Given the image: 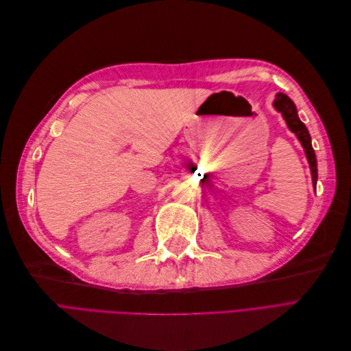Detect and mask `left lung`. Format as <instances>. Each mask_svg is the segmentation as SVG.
Here are the masks:
<instances>
[{
    "instance_id": "1",
    "label": "left lung",
    "mask_w": 351,
    "mask_h": 351,
    "mask_svg": "<svg viewBox=\"0 0 351 351\" xmlns=\"http://www.w3.org/2000/svg\"><path fill=\"white\" fill-rule=\"evenodd\" d=\"M272 107L282 115V119L285 120V124H287V127H289V130L295 134V137H297V139H299L300 145L303 146L304 155L307 158V162H309V167H311L313 189L316 190L317 162H316L315 151H313V147H312V139H311L309 130H307V127L299 119V114H297V108H295L294 102L289 97H287L285 93L280 92V93L275 95V99L272 102Z\"/></svg>"
}]
</instances>
